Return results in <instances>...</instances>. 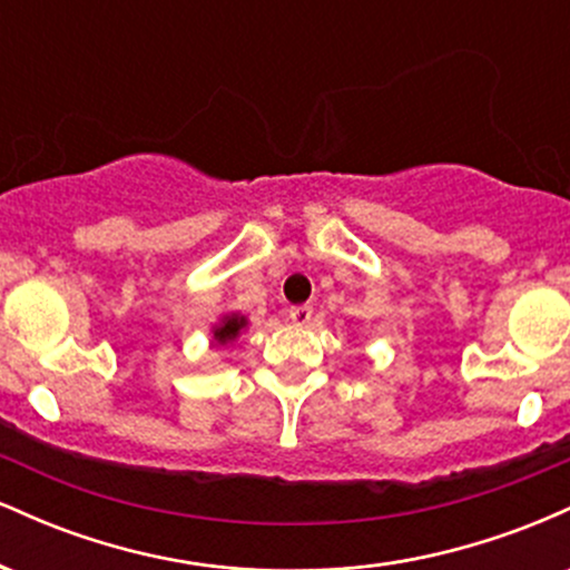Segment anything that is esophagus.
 Here are the masks:
<instances>
[{
  "instance_id": "1",
  "label": "esophagus",
  "mask_w": 570,
  "mask_h": 570,
  "mask_svg": "<svg viewBox=\"0 0 570 570\" xmlns=\"http://www.w3.org/2000/svg\"><path fill=\"white\" fill-rule=\"evenodd\" d=\"M311 318H313V307H311V305L289 307V322H292V324L305 326V324H311Z\"/></svg>"
}]
</instances>
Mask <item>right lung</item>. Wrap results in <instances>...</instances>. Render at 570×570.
Instances as JSON below:
<instances>
[{
    "mask_svg": "<svg viewBox=\"0 0 570 570\" xmlns=\"http://www.w3.org/2000/svg\"><path fill=\"white\" fill-rule=\"evenodd\" d=\"M248 326V318L238 311L222 313L219 322L212 326V345H233Z\"/></svg>",
    "mask_w": 570,
    "mask_h": 570,
    "instance_id": "add662e5",
    "label": "right lung"
}]
</instances>
